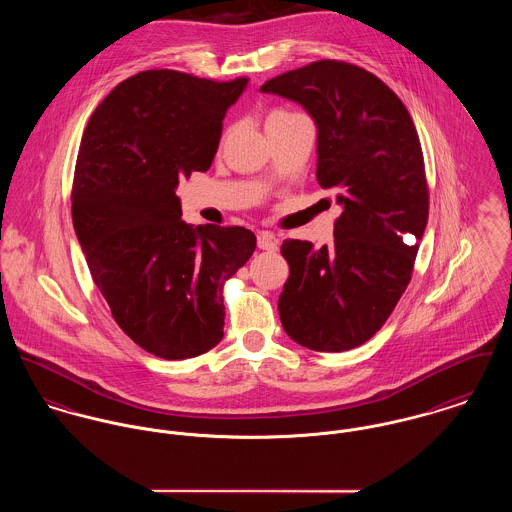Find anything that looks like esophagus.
<instances>
[{"label": "esophagus", "instance_id": "1", "mask_svg": "<svg viewBox=\"0 0 512 512\" xmlns=\"http://www.w3.org/2000/svg\"><path fill=\"white\" fill-rule=\"evenodd\" d=\"M258 248L266 250V252H276L278 250V240L274 238V234L260 233L258 234Z\"/></svg>", "mask_w": 512, "mask_h": 512}]
</instances>
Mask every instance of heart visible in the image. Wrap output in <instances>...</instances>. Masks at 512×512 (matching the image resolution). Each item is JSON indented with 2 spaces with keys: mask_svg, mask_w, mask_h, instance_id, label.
<instances>
[{
  "mask_svg": "<svg viewBox=\"0 0 512 512\" xmlns=\"http://www.w3.org/2000/svg\"><path fill=\"white\" fill-rule=\"evenodd\" d=\"M278 115H293V113H285V111H278V113H274L272 117H278Z\"/></svg>",
  "mask_w": 512,
  "mask_h": 512,
  "instance_id": "b5f03b06",
  "label": "heart"
}]
</instances>
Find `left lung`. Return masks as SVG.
Instances as JSON below:
<instances>
[{"label": "left lung", "mask_w": 512, "mask_h": 512, "mask_svg": "<svg viewBox=\"0 0 512 512\" xmlns=\"http://www.w3.org/2000/svg\"><path fill=\"white\" fill-rule=\"evenodd\" d=\"M262 93L299 103L317 125V180L336 191L334 242L283 240L289 278L283 330L315 352L368 342L407 289L428 221V187L415 123L368 70L319 60L268 80Z\"/></svg>", "instance_id": "8db88e82"}]
</instances>
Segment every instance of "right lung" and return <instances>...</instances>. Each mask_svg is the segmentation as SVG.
Listing matches in <instances>:
<instances>
[{"label": "right lung", "mask_w": 512, "mask_h": 512, "mask_svg": "<svg viewBox=\"0 0 512 512\" xmlns=\"http://www.w3.org/2000/svg\"><path fill=\"white\" fill-rule=\"evenodd\" d=\"M248 78L213 82L146 70L93 111L72 189V221L115 323L164 360L223 340V285L256 248L244 227L187 225L180 178L207 172L227 109Z\"/></svg>", "instance_id": "right-lung-1"}]
</instances>
